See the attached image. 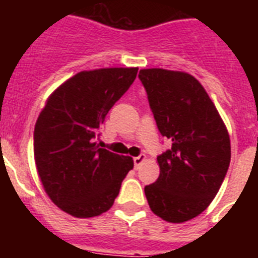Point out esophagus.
<instances>
[{"instance_id":"obj_1","label":"esophagus","mask_w":258,"mask_h":258,"mask_svg":"<svg viewBox=\"0 0 258 258\" xmlns=\"http://www.w3.org/2000/svg\"><path fill=\"white\" fill-rule=\"evenodd\" d=\"M145 161H146L145 155H139V157L134 158V166H135V169H137V170L139 169L142 163H143Z\"/></svg>"}]
</instances>
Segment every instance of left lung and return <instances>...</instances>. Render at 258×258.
Masks as SVG:
<instances>
[{
	"label": "left lung",
	"mask_w": 258,
	"mask_h": 258,
	"mask_svg": "<svg viewBox=\"0 0 258 258\" xmlns=\"http://www.w3.org/2000/svg\"><path fill=\"white\" fill-rule=\"evenodd\" d=\"M162 137L171 149L161 154V174L145 187L154 214L180 224L200 216L220 190L230 163V138L208 92L194 76L161 68L141 70Z\"/></svg>",
	"instance_id": "8db88e82"
}]
</instances>
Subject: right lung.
Masks as SVG:
<instances>
[{
	"label": "right lung",
	"instance_id": "obj_1",
	"mask_svg": "<svg viewBox=\"0 0 258 258\" xmlns=\"http://www.w3.org/2000/svg\"><path fill=\"white\" fill-rule=\"evenodd\" d=\"M138 68L83 71L46 100L34 125V162L44 190L62 212L100 216L113 205L133 158L95 142L105 115L137 78Z\"/></svg>",
	"mask_w": 258,
	"mask_h": 258
}]
</instances>
